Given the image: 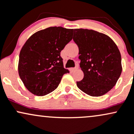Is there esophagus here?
Wrapping results in <instances>:
<instances>
[{"label":"esophagus","instance_id":"1","mask_svg":"<svg viewBox=\"0 0 134 134\" xmlns=\"http://www.w3.org/2000/svg\"><path fill=\"white\" fill-rule=\"evenodd\" d=\"M78 68V66H76V67H75V68H72L71 70H72V71H75Z\"/></svg>","mask_w":134,"mask_h":134}]
</instances>
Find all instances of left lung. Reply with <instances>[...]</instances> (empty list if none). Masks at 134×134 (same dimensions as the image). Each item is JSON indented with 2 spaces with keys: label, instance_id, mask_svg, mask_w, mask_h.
Masks as SVG:
<instances>
[{
  "label": "left lung",
  "instance_id": "1",
  "mask_svg": "<svg viewBox=\"0 0 134 134\" xmlns=\"http://www.w3.org/2000/svg\"><path fill=\"white\" fill-rule=\"evenodd\" d=\"M73 41L79 48L84 77L78 88L92 97L109 92L117 82L122 67L117 46L109 36L92 29H75Z\"/></svg>",
  "mask_w": 134,
  "mask_h": 134
}]
</instances>
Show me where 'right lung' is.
I'll use <instances>...</instances> for the list:
<instances>
[{
    "label": "right lung",
    "mask_w": 134,
    "mask_h": 134,
    "mask_svg": "<svg viewBox=\"0 0 134 134\" xmlns=\"http://www.w3.org/2000/svg\"><path fill=\"white\" fill-rule=\"evenodd\" d=\"M73 29L50 27L33 34L22 48L18 72L24 86L37 96H44L57 88L64 74L60 53L71 40Z\"/></svg>",
    "instance_id": "1"
}]
</instances>
